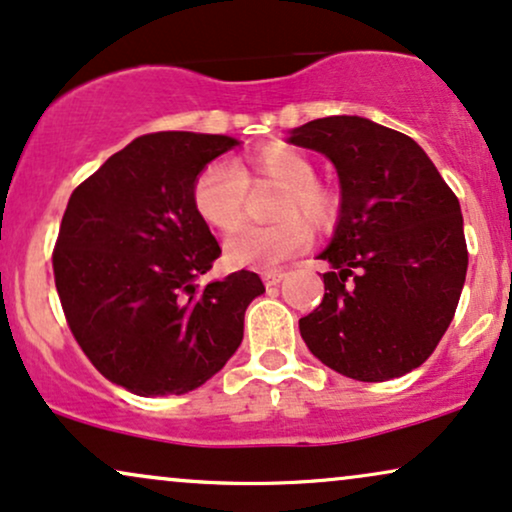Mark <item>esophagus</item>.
Listing matches in <instances>:
<instances>
[{
  "label": "esophagus",
  "mask_w": 512,
  "mask_h": 512,
  "mask_svg": "<svg viewBox=\"0 0 512 512\" xmlns=\"http://www.w3.org/2000/svg\"><path fill=\"white\" fill-rule=\"evenodd\" d=\"M282 280H285V273H282V270H268V273H263V282H266V287H277Z\"/></svg>",
  "instance_id": "1"
}]
</instances>
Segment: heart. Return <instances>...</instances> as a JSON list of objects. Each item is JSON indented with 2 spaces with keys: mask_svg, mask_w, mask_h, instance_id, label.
<instances>
[{
  "mask_svg": "<svg viewBox=\"0 0 512 512\" xmlns=\"http://www.w3.org/2000/svg\"><path fill=\"white\" fill-rule=\"evenodd\" d=\"M249 187H277L270 227L239 232L225 246V258L237 268H275L311 246V230H330L337 220V197L315 180V166L289 144H268L246 166L213 161L201 170L192 187L197 216L211 230L230 235L242 227Z\"/></svg>",
  "mask_w": 512,
  "mask_h": 512,
  "instance_id": "heart-1",
  "label": "heart"
}]
</instances>
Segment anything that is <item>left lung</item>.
<instances>
[{"instance_id": "obj_1", "label": "left lung", "mask_w": 512, "mask_h": 512, "mask_svg": "<svg viewBox=\"0 0 512 512\" xmlns=\"http://www.w3.org/2000/svg\"><path fill=\"white\" fill-rule=\"evenodd\" d=\"M289 142L334 163L342 216L320 254V306L299 320L315 358L351 380L420 368L456 315L468 273L458 197L418 144L358 116L318 118Z\"/></svg>"}]
</instances>
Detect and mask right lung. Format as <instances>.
Returning a JSON list of instances; mask_svg holds the SVG:
<instances>
[{
  "label": "right lung",
  "instance_id": "obj_1",
  "mask_svg": "<svg viewBox=\"0 0 512 512\" xmlns=\"http://www.w3.org/2000/svg\"><path fill=\"white\" fill-rule=\"evenodd\" d=\"M237 140L151 132L113 154L68 199L52 266L75 342L132 394H185L211 380L244 337V311L266 292L237 270L194 285L220 256L192 187Z\"/></svg>",
  "mask_w": 512,
  "mask_h": 512
}]
</instances>
